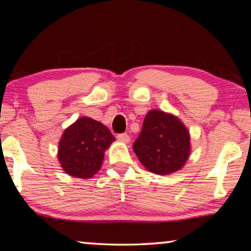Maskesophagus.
Wrapping results in <instances>:
<instances>
[{"label": "esophagus", "mask_w": 251, "mask_h": 251, "mask_svg": "<svg viewBox=\"0 0 251 251\" xmlns=\"http://www.w3.org/2000/svg\"><path fill=\"white\" fill-rule=\"evenodd\" d=\"M117 139L121 142H124V143H128L130 141V137L127 134H118L117 135Z\"/></svg>", "instance_id": "obj_1"}]
</instances>
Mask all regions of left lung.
<instances>
[{"mask_svg":"<svg viewBox=\"0 0 251 251\" xmlns=\"http://www.w3.org/2000/svg\"><path fill=\"white\" fill-rule=\"evenodd\" d=\"M189 133L177 117L152 109L144 120L133 150L148 171L168 175L184 166L190 151Z\"/></svg>","mask_w":251,"mask_h":251,"instance_id":"left-lung-1","label":"left lung"}]
</instances>
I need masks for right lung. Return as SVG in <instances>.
<instances>
[{"mask_svg":"<svg viewBox=\"0 0 251 251\" xmlns=\"http://www.w3.org/2000/svg\"><path fill=\"white\" fill-rule=\"evenodd\" d=\"M114 141L115 137L101 123L82 117L63 134L58 160L69 175L88 179L99 172L104 151Z\"/></svg>","mask_w":251,"mask_h":251,"instance_id":"add662e5","label":"right lung"}]
</instances>
